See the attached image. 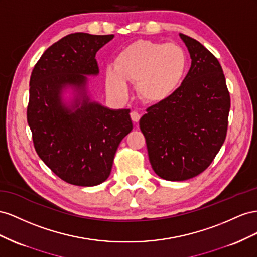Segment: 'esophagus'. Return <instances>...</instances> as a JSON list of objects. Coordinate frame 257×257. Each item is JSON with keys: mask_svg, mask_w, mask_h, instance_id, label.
Masks as SVG:
<instances>
[{"mask_svg": "<svg viewBox=\"0 0 257 257\" xmlns=\"http://www.w3.org/2000/svg\"><path fill=\"white\" fill-rule=\"evenodd\" d=\"M130 117H131V119H133L135 122H138L139 120H140V114H139L138 112H136V111H133L130 113Z\"/></svg>", "mask_w": 257, "mask_h": 257, "instance_id": "34e87169", "label": "esophagus"}]
</instances>
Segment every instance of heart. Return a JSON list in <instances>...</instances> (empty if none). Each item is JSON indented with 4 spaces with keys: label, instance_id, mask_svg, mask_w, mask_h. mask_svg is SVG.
<instances>
[{
    "label": "heart",
    "instance_id": "b5f03b06",
    "mask_svg": "<svg viewBox=\"0 0 257 257\" xmlns=\"http://www.w3.org/2000/svg\"><path fill=\"white\" fill-rule=\"evenodd\" d=\"M186 70V56L175 44L139 40L123 47L114 59V67L105 71L106 87L124 97L126 80L136 82L143 100L160 102L175 92Z\"/></svg>",
    "mask_w": 257,
    "mask_h": 257
}]
</instances>
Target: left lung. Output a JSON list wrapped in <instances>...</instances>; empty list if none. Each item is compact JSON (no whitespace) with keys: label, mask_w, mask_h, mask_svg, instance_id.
Listing matches in <instances>:
<instances>
[{"label":"left lung","mask_w":257,"mask_h":257,"mask_svg":"<svg viewBox=\"0 0 257 257\" xmlns=\"http://www.w3.org/2000/svg\"><path fill=\"white\" fill-rule=\"evenodd\" d=\"M192 58L181 86L146 108L140 119L153 170L167 181H185L203 172L221 150L228 127L230 96L215 56L180 33Z\"/></svg>","instance_id":"1"}]
</instances>
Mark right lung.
I'll return each mask as SVG.
<instances>
[{
	"instance_id": "right-lung-1",
	"label": "right lung",
	"mask_w": 257,
	"mask_h": 257,
	"mask_svg": "<svg viewBox=\"0 0 257 257\" xmlns=\"http://www.w3.org/2000/svg\"><path fill=\"white\" fill-rule=\"evenodd\" d=\"M113 34L72 33L48 47L30 77L27 119L34 149L57 177L76 186L104 182L115 153L133 130L130 109H109L87 94V76L97 75V51ZM71 86L76 99L71 107L62 92Z\"/></svg>"
}]
</instances>
